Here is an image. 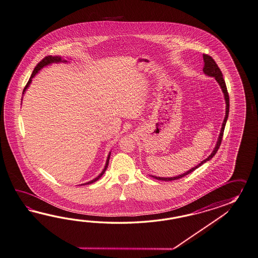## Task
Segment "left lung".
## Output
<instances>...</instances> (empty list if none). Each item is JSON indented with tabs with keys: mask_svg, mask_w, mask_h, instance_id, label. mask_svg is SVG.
<instances>
[{
	"mask_svg": "<svg viewBox=\"0 0 258 258\" xmlns=\"http://www.w3.org/2000/svg\"><path fill=\"white\" fill-rule=\"evenodd\" d=\"M204 70H203V71H204V74H206L207 76H210V77H213V78L216 79V82L218 83V84H219L220 87H221L222 92H223L224 97H225V101H226V115H225V118H224L223 123H222L221 131H220L219 137H218V139H217L216 147H215L213 152L210 154L208 158H206L203 162H201V163H199L197 166H195V167L191 168L190 170L186 171V173L179 174V175H177V176H173V177H160V176H155V175H150L151 177H153V178H155V179L162 180V181H172V180L179 179L181 177H184L185 175L190 174L194 170H196L197 168L200 167L201 165H203L205 162L210 161L214 156L216 155L217 150H218L220 145H221L222 138H223V134H224L225 126H226L227 120H228V112H229V97H228V90H227V86H226L225 80L223 79V74H222L220 69L217 66L216 61L213 59L208 54H204Z\"/></svg>",
	"mask_w": 258,
	"mask_h": 258,
	"instance_id": "obj_1",
	"label": "left lung"
}]
</instances>
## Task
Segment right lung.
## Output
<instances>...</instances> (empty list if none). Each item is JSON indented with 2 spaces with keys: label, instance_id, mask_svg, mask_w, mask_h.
<instances>
[{
  "label": "right lung",
  "instance_id": "add662e5",
  "mask_svg": "<svg viewBox=\"0 0 258 258\" xmlns=\"http://www.w3.org/2000/svg\"><path fill=\"white\" fill-rule=\"evenodd\" d=\"M60 62H64V63H67L68 61L67 60L62 59V57L61 56H57V55H55V56H52V55H48V56H45L43 59L41 61V62H39L38 64H37V66L35 67V69H34V71L32 72V74H31V76H30V80H29V82H28V84H26V86H25L24 90H23V95H24L25 92L26 90L28 89V87L30 86V84H31V81H32V78L36 75L37 73L39 72V71H41L42 68H44V67L48 66V65H51L52 63H60ZM110 153L111 152H109L108 155V159H107V162H106V165H105V167L103 169L102 172L100 173V174L98 175V176H96V178H94L93 180H91L89 182H87V183H84V184H82V185H89V184H92V183H94V182H96L97 180L99 179L101 176H102L104 173H105V171L107 170V168H108V162H109V157H110Z\"/></svg>",
  "mask_w": 258,
  "mask_h": 258
}]
</instances>
